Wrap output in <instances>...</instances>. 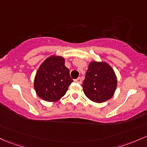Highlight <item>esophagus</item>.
Masks as SVG:
<instances>
[{
	"label": "esophagus",
	"instance_id": "1",
	"mask_svg": "<svg viewBox=\"0 0 147 147\" xmlns=\"http://www.w3.org/2000/svg\"><path fill=\"white\" fill-rule=\"evenodd\" d=\"M74 81H75V82H77V83H79V84H81L82 83V80H81V78H80V77H79V78L76 79V80H74Z\"/></svg>",
	"mask_w": 147,
	"mask_h": 147
}]
</instances>
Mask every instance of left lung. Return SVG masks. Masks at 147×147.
<instances>
[{
    "mask_svg": "<svg viewBox=\"0 0 147 147\" xmlns=\"http://www.w3.org/2000/svg\"><path fill=\"white\" fill-rule=\"evenodd\" d=\"M83 91L91 101L101 103L114 96L117 78L112 67L105 61H92L84 80Z\"/></svg>",
    "mask_w": 147,
    "mask_h": 147,
    "instance_id": "8db88e82",
    "label": "left lung"
}]
</instances>
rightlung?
<instances>
[{
	"label": "right lung",
	"mask_w": 147,
	"mask_h": 147,
	"mask_svg": "<svg viewBox=\"0 0 147 147\" xmlns=\"http://www.w3.org/2000/svg\"><path fill=\"white\" fill-rule=\"evenodd\" d=\"M73 82L65 59L51 55L42 63L35 74L34 89L38 96L47 102H56L65 96Z\"/></svg>",
	"instance_id": "right-lung-1"
}]
</instances>
